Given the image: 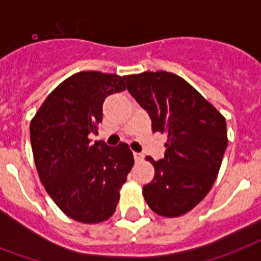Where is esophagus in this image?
I'll return each instance as SVG.
<instances>
[{"label": "esophagus", "mask_w": 261, "mask_h": 261, "mask_svg": "<svg viewBox=\"0 0 261 261\" xmlns=\"http://www.w3.org/2000/svg\"><path fill=\"white\" fill-rule=\"evenodd\" d=\"M134 159H135V162H140V160H143V153L134 152Z\"/></svg>", "instance_id": "obj_1"}]
</instances>
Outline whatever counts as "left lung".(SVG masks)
Listing matches in <instances>:
<instances>
[{
  "label": "left lung",
  "instance_id": "left-lung-1",
  "mask_svg": "<svg viewBox=\"0 0 261 261\" xmlns=\"http://www.w3.org/2000/svg\"><path fill=\"white\" fill-rule=\"evenodd\" d=\"M127 90L146 109L152 131L167 134L164 159L146 160L155 177L143 187L153 213L180 217L198 205L214 184L227 147L226 119L189 83L171 72L124 76Z\"/></svg>",
  "mask_w": 261,
  "mask_h": 261
}]
</instances>
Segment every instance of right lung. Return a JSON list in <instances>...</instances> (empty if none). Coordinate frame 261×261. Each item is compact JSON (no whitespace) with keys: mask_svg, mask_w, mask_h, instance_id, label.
Instances as JSON below:
<instances>
[{"mask_svg":"<svg viewBox=\"0 0 261 261\" xmlns=\"http://www.w3.org/2000/svg\"><path fill=\"white\" fill-rule=\"evenodd\" d=\"M124 77L97 71L72 74L48 94L30 123L34 162L44 189L65 215L99 223L114 214L134 156L126 143H90L108 96Z\"/></svg>","mask_w":261,"mask_h":261,"instance_id":"add662e5","label":"right lung"}]
</instances>
